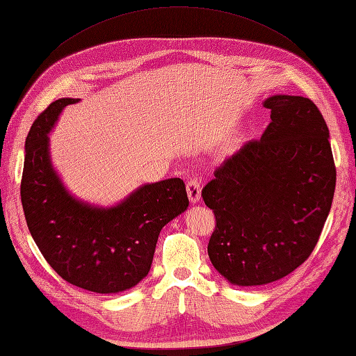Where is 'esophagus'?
Returning a JSON list of instances; mask_svg holds the SVG:
<instances>
[{
  "mask_svg": "<svg viewBox=\"0 0 356 356\" xmlns=\"http://www.w3.org/2000/svg\"><path fill=\"white\" fill-rule=\"evenodd\" d=\"M186 188H187L188 201H191L192 204H197V202H200V198H201V186H200V181H198V179L188 181Z\"/></svg>",
  "mask_w": 356,
  "mask_h": 356,
  "instance_id": "34e87169",
  "label": "esophagus"
}]
</instances>
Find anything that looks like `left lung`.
<instances>
[{"label":"left lung","instance_id":"8db88e82","mask_svg":"<svg viewBox=\"0 0 356 356\" xmlns=\"http://www.w3.org/2000/svg\"><path fill=\"white\" fill-rule=\"evenodd\" d=\"M272 122L229 158L201 197L216 227L210 263L230 284L263 286L309 258L330 212L337 169L329 129L309 98L264 101Z\"/></svg>","mask_w":356,"mask_h":356}]
</instances>
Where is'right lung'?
<instances>
[{
  "instance_id": "right-lung-1",
  "label": "right lung",
  "mask_w": 356,
  "mask_h": 356,
  "mask_svg": "<svg viewBox=\"0 0 356 356\" xmlns=\"http://www.w3.org/2000/svg\"><path fill=\"white\" fill-rule=\"evenodd\" d=\"M78 101H54L29 130L21 202L33 241L63 280L95 293L124 292L147 277L161 229L187 210L186 186L179 178L143 184L113 206L70 193L52 164L49 134Z\"/></svg>"
}]
</instances>
